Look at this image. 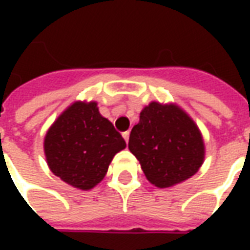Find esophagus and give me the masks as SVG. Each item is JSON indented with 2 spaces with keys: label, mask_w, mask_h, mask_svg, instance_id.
Segmentation results:
<instances>
[{
  "label": "esophagus",
  "mask_w": 250,
  "mask_h": 250,
  "mask_svg": "<svg viewBox=\"0 0 250 250\" xmlns=\"http://www.w3.org/2000/svg\"><path fill=\"white\" fill-rule=\"evenodd\" d=\"M122 135H123V138H125V141L128 143V139H130V131H125Z\"/></svg>",
  "instance_id": "34e87169"
}]
</instances>
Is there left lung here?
I'll return each instance as SVG.
<instances>
[{
    "label": "left lung",
    "mask_w": 250,
    "mask_h": 250,
    "mask_svg": "<svg viewBox=\"0 0 250 250\" xmlns=\"http://www.w3.org/2000/svg\"><path fill=\"white\" fill-rule=\"evenodd\" d=\"M128 148L158 188L186 181L204 162V141L194 122L174 104L152 102L132 127Z\"/></svg>",
    "instance_id": "8db88e82"
}]
</instances>
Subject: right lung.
Listing matches in <instances>:
<instances>
[{"instance_id":"obj_1","label":"right lung","mask_w":250,"mask_h":250,"mask_svg":"<svg viewBox=\"0 0 250 250\" xmlns=\"http://www.w3.org/2000/svg\"><path fill=\"white\" fill-rule=\"evenodd\" d=\"M125 139L95 102H76L64 111L46 132L44 150L52 173L73 188L89 190L108 170Z\"/></svg>"}]
</instances>
